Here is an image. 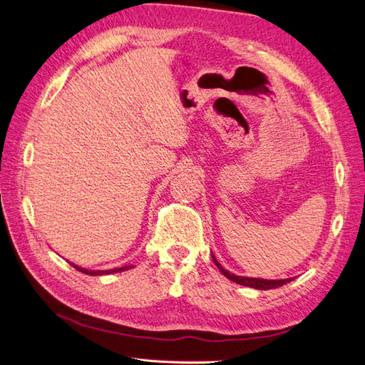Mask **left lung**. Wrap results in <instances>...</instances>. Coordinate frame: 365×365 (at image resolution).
<instances>
[{"mask_svg":"<svg viewBox=\"0 0 365 365\" xmlns=\"http://www.w3.org/2000/svg\"><path fill=\"white\" fill-rule=\"evenodd\" d=\"M214 264L217 265V268L220 269V273L223 276H227L232 282H236L239 285H245V287H251V288H257V289H272V288H277V287H282L288 282H292V277L289 279H280V280H267V279H256V277H242V276H236L230 272H227L225 268H222V265L217 262L216 257L212 256Z\"/></svg>","mask_w":365,"mask_h":365,"instance_id":"1","label":"left lung"}]
</instances>
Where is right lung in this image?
<instances>
[{
  "label": "right lung",
  "mask_w": 365,
  "mask_h": 365,
  "mask_svg": "<svg viewBox=\"0 0 365 365\" xmlns=\"http://www.w3.org/2000/svg\"><path fill=\"white\" fill-rule=\"evenodd\" d=\"M72 267H73V268H77V269H78V272H81V273H85V274H91V276H100V274H112V273L125 272V269L130 268V265H128V267H121V268H114V269H106V272H92V269H85V268H80V267H77V265H73V264H72Z\"/></svg>",
  "instance_id": "obj_1"
}]
</instances>
